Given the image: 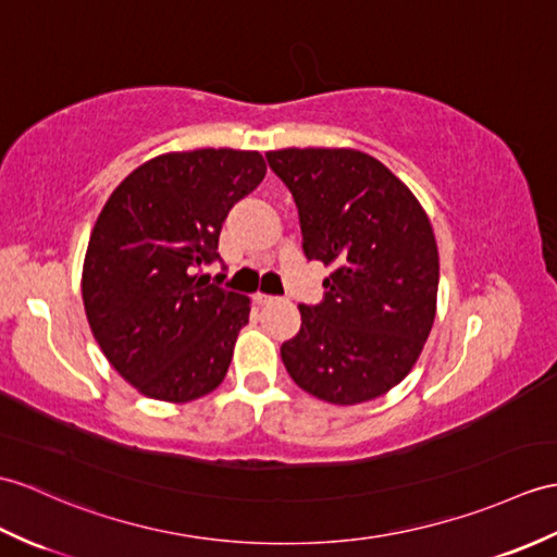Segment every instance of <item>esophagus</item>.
I'll return each mask as SVG.
<instances>
[{
  "label": "esophagus",
  "mask_w": 557,
  "mask_h": 557,
  "mask_svg": "<svg viewBox=\"0 0 557 557\" xmlns=\"http://www.w3.org/2000/svg\"><path fill=\"white\" fill-rule=\"evenodd\" d=\"M253 299H256L258 306H268V304H275L277 296H270V294H261V292H258V294L253 296Z\"/></svg>",
  "instance_id": "1"
}]
</instances>
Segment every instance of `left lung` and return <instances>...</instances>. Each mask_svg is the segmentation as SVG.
Here are the masks:
<instances>
[{
	"label": "left lung",
	"mask_w": 557,
	"mask_h": 557,
	"mask_svg": "<svg viewBox=\"0 0 557 557\" xmlns=\"http://www.w3.org/2000/svg\"><path fill=\"white\" fill-rule=\"evenodd\" d=\"M268 165L299 209L308 261L332 265L280 354L304 392L337 406L386 394L416 366L436 313L438 251L420 201L356 149H280Z\"/></svg>",
	"instance_id": "obj_1"
}]
</instances>
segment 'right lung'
<instances>
[{
  "instance_id": "1",
  "label": "right lung",
  "mask_w": 557,
  "mask_h": 557,
  "mask_svg": "<svg viewBox=\"0 0 557 557\" xmlns=\"http://www.w3.org/2000/svg\"><path fill=\"white\" fill-rule=\"evenodd\" d=\"M263 177L258 151H173L141 163L103 203L83 265L85 313L139 394L187 404L225 380L251 301L199 270L218 261L230 209Z\"/></svg>"
}]
</instances>
